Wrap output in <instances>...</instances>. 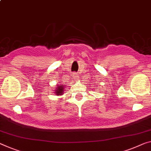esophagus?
I'll list each match as a JSON object with an SVG mask.
<instances>
[{
  "label": "esophagus",
  "mask_w": 151,
  "mask_h": 151,
  "mask_svg": "<svg viewBox=\"0 0 151 151\" xmlns=\"http://www.w3.org/2000/svg\"><path fill=\"white\" fill-rule=\"evenodd\" d=\"M73 78H75L76 80H77V78H78V74L76 73H73Z\"/></svg>",
  "instance_id": "1"
}]
</instances>
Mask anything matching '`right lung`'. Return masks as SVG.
I'll use <instances>...</instances> for the list:
<instances>
[{
	"instance_id": "add662e5",
	"label": "right lung",
	"mask_w": 151,
	"mask_h": 151,
	"mask_svg": "<svg viewBox=\"0 0 151 151\" xmlns=\"http://www.w3.org/2000/svg\"><path fill=\"white\" fill-rule=\"evenodd\" d=\"M60 85L59 86L58 85L56 87V90H55V94H56L57 95H62L63 94V92L65 90V85L63 84H59Z\"/></svg>"
}]
</instances>
